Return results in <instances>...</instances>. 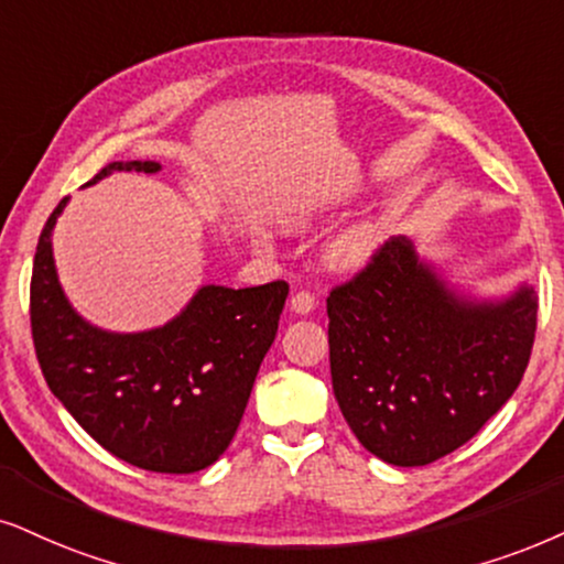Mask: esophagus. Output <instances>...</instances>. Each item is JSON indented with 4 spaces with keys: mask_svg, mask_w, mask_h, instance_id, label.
I'll use <instances>...</instances> for the list:
<instances>
[{
    "mask_svg": "<svg viewBox=\"0 0 564 564\" xmlns=\"http://www.w3.org/2000/svg\"><path fill=\"white\" fill-rule=\"evenodd\" d=\"M312 310H315V296H312L310 291H299V294L291 296V312H296V315H310Z\"/></svg>",
    "mask_w": 564,
    "mask_h": 564,
    "instance_id": "esophagus-1",
    "label": "esophagus"
}]
</instances>
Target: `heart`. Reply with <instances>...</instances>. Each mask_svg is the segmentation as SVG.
Returning <instances> with one entry per match:
<instances>
[{"mask_svg":"<svg viewBox=\"0 0 564 564\" xmlns=\"http://www.w3.org/2000/svg\"><path fill=\"white\" fill-rule=\"evenodd\" d=\"M317 213L310 208H294L283 218L286 229H310L315 224ZM384 231L380 224L375 220H361V224L351 226V229L340 231L330 245L325 249V262L333 270H340V273H351V270L365 268L369 260L375 258L377 249L382 247Z\"/></svg>","mask_w":564,"mask_h":564,"instance_id":"obj_1","label":"heart"}]
</instances>
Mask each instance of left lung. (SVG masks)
I'll list each match as a JSON object with an SVG mask.
<instances>
[{
	"label": "left lung",
	"mask_w": 564,
	"mask_h": 564,
	"mask_svg": "<svg viewBox=\"0 0 564 564\" xmlns=\"http://www.w3.org/2000/svg\"><path fill=\"white\" fill-rule=\"evenodd\" d=\"M536 291H458L416 241L395 237L327 296L333 393L369 453L426 466L510 401L536 335Z\"/></svg>",
	"instance_id": "left-lung-1"
}]
</instances>
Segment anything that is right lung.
Returning <instances> with one entry per match:
<instances>
[{
    "label": "right lung",
    "instance_id": "obj_1",
    "mask_svg": "<svg viewBox=\"0 0 564 564\" xmlns=\"http://www.w3.org/2000/svg\"><path fill=\"white\" fill-rule=\"evenodd\" d=\"M117 171L159 174L161 163L113 161L85 187ZM64 208L67 197L41 231L31 278L33 344L48 390L117 458L155 474L203 471L237 434L289 283H205L169 323L104 330L69 304L56 273L52 237Z\"/></svg>",
    "mask_w": 564,
    "mask_h": 564
}]
</instances>
